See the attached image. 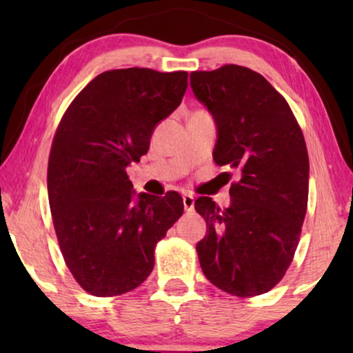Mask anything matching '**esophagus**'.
<instances>
[{
	"mask_svg": "<svg viewBox=\"0 0 353 353\" xmlns=\"http://www.w3.org/2000/svg\"><path fill=\"white\" fill-rule=\"evenodd\" d=\"M183 205H185V210L186 212L194 210V197H192L191 194L183 196Z\"/></svg>",
	"mask_w": 353,
	"mask_h": 353,
	"instance_id": "esophagus-1",
	"label": "esophagus"
}]
</instances>
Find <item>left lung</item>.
<instances>
[{
  "instance_id": "obj_1",
  "label": "left lung",
  "mask_w": 353,
  "mask_h": 353,
  "mask_svg": "<svg viewBox=\"0 0 353 353\" xmlns=\"http://www.w3.org/2000/svg\"><path fill=\"white\" fill-rule=\"evenodd\" d=\"M192 93L216 122L214 161L239 173L231 205L201 196L205 238L196 245L205 278L236 297L281 281L301 239L308 202V154L288 101L257 72L226 64L191 74Z\"/></svg>"
}]
</instances>
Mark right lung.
Here are the masks:
<instances>
[{"mask_svg":"<svg viewBox=\"0 0 353 353\" xmlns=\"http://www.w3.org/2000/svg\"><path fill=\"white\" fill-rule=\"evenodd\" d=\"M188 72L117 69L90 81L62 115L48 161V199L62 257L96 297L137 289L154 249L183 215L176 191L138 194L127 167L148 152L156 125L180 105Z\"/></svg>","mask_w":353,"mask_h":353,"instance_id":"1","label":"right lung"}]
</instances>
